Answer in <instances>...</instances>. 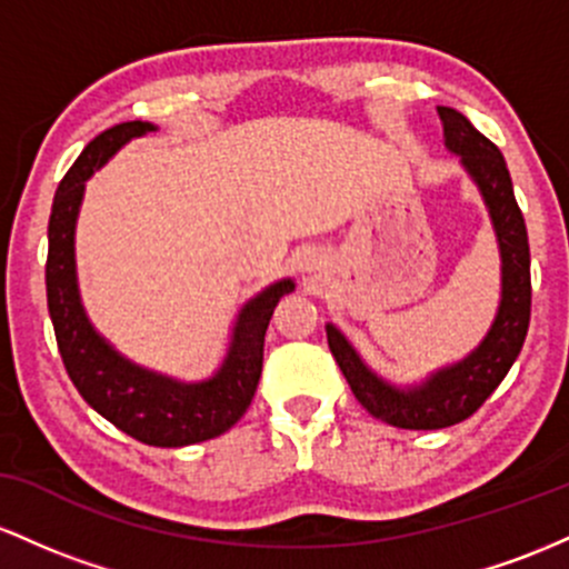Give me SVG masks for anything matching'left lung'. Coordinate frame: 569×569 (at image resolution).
<instances>
[{
  "label": "left lung",
  "instance_id": "left-lung-1",
  "mask_svg": "<svg viewBox=\"0 0 569 569\" xmlns=\"http://www.w3.org/2000/svg\"><path fill=\"white\" fill-rule=\"evenodd\" d=\"M446 147L457 152L465 171L473 177L487 203L502 260V296L495 322L483 341L465 360L440 368L417 387H395L376 376L352 343L333 325H328V347L338 368L347 376L355 398L370 417L403 430H440L473 417L483 400L500 387L510 366L525 347L532 309L529 282V241L525 214L513 196L508 166L497 144L473 129L462 112L438 107Z\"/></svg>",
  "mask_w": 569,
  "mask_h": 569
}]
</instances>
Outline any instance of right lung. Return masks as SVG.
I'll list each match as a JSON object with an SVG mask.
<instances>
[{"instance_id": "add662e5", "label": "right lung", "mask_w": 569, "mask_h": 569, "mask_svg": "<svg viewBox=\"0 0 569 569\" xmlns=\"http://www.w3.org/2000/svg\"><path fill=\"white\" fill-rule=\"evenodd\" d=\"M156 131L152 123L131 120L101 131L67 171L56 190L48 222V311L69 379L88 406L126 436L147 446L201 443L222 436L244 417L263 370V341L279 298L296 290L292 279L268 284L244 303L233 325L231 347L212 379L177 381L147 370L114 352L88 322L74 271V226L86 193V180L133 137Z\"/></svg>"}]
</instances>
